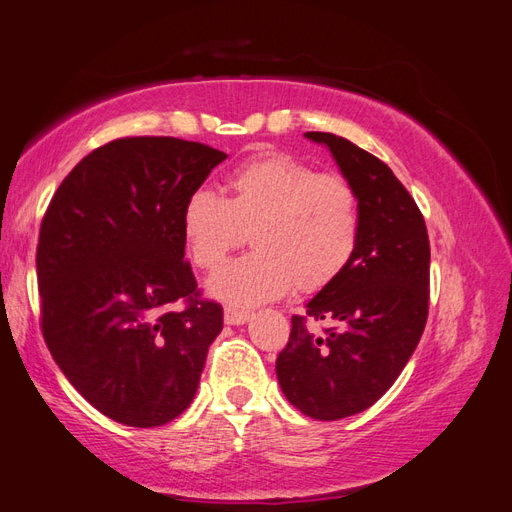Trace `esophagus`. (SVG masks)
Returning a JSON list of instances; mask_svg holds the SVG:
<instances>
[{
    "mask_svg": "<svg viewBox=\"0 0 512 512\" xmlns=\"http://www.w3.org/2000/svg\"><path fill=\"white\" fill-rule=\"evenodd\" d=\"M224 320H226V324H245L247 320H250V312H247V309H239V307H232V305H228L226 309H224Z\"/></svg>",
    "mask_w": 512,
    "mask_h": 512,
    "instance_id": "esophagus-1",
    "label": "esophagus"
}]
</instances>
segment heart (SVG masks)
Returning <instances> with one entry per match:
<instances>
[{"mask_svg": "<svg viewBox=\"0 0 512 512\" xmlns=\"http://www.w3.org/2000/svg\"><path fill=\"white\" fill-rule=\"evenodd\" d=\"M228 198L198 188L183 205L188 256L203 271L218 269L250 230L252 254L209 280L228 305L250 307L331 284L352 260L361 237L359 196L337 173H318L301 158L265 151L241 162L226 179Z\"/></svg>", "mask_w": 512, "mask_h": 512, "instance_id": "obj_1", "label": "heart"}]
</instances>
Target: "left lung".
Segmentation results:
<instances>
[{"instance_id":"left-lung-1","label":"left lung","mask_w":512,"mask_h":512,"mask_svg":"<svg viewBox=\"0 0 512 512\" xmlns=\"http://www.w3.org/2000/svg\"><path fill=\"white\" fill-rule=\"evenodd\" d=\"M329 147L359 196L361 237L348 267L292 316L275 361L286 399L316 421H339L374 406L418 346L429 312V237L423 213L393 170L329 132H305ZM334 324L324 336L306 316Z\"/></svg>"}]
</instances>
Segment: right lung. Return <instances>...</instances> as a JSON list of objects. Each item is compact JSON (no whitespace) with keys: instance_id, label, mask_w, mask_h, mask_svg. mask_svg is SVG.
<instances>
[{"instance_id":"add662e5","label":"right lung","mask_w":512,"mask_h":512,"mask_svg":"<svg viewBox=\"0 0 512 512\" xmlns=\"http://www.w3.org/2000/svg\"><path fill=\"white\" fill-rule=\"evenodd\" d=\"M224 160L173 136L117 138L70 170L42 218L44 342L74 389L121 425L160 427L188 408L222 331V305L200 299L183 260L181 213Z\"/></svg>"}]
</instances>
